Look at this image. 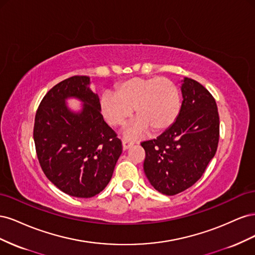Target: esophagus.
I'll return each mask as SVG.
<instances>
[{"label":"esophagus","instance_id":"esophagus-1","mask_svg":"<svg viewBox=\"0 0 255 255\" xmlns=\"http://www.w3.org/2000/svg\"><path fill=\"white\" fill-rule=\"evenodd\" d=\"M132 145H133V142H132V141H129V140H123V141H122V149H123V150H128V149H129Z\"/></svg>","mask_w":255,"mask_h":255}]
</instances>
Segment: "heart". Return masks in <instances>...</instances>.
I'll return each instance as SVG.
<instances>
[{
    "label": "heart",
    "mask_w": 255,
    "mask_h": 255,
    "mask_svg": "<svg viewBox=\"0 0 255 255\" xmlns=\"http://www.w3.org/2000/svg\"><path fill=\"white\" fill-rule=\"evenodd\" d=\"M134 114L136 118L126 136L138 137L150 128L158 133L170 128L181 110L180 92L166 78H130L119 83L113 92H104L100 111L110 126L123 127Z\"/></svg>",
    "instance_id": "b5f03b06"
}]
</instances>
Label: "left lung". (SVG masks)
I'll use <instances>...</instances> for the list:
<instances>
[{
  "label": "left lung",
  "instance_id": "left-lung-1",
  "mask_svg": "<svg viewBox=\"0 0 255 255\" xmlns=\"http://www.w3.org/2000/svg\"><path fill=\"white\" fill-rule=\"evenodd\" d=\"M183 101L173 125L156 139L141 142L146 179L163 195L192 186L217 151L219 116L215 99L201 84L184 78Z\"/></svg>",
  "mask_w": 255,
  "mask_h": 255
}]
</instances>
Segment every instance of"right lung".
Returning a JSON list of instances; mask_svg holds the SVG:
<instances>
[{
  "instance_id": "obj_1",
  "label": "right lung",
  "mask_w": 255,
  "mask_h": 255,
  "mask_svg": "<svg viewBox=\"0 0 255 255\" xmlns=\"http://www.w3.org/2000/svg\"><path fill=\"white\" fill-rule=\"evenodd\" d=\"M79 99L80 111L66 100ZM34 141L45 176L65 194L91 198L110 183L122 145L106 125L89 76L75 75L55 85L38 107Z\"/></svg>"
}]
</instances>
